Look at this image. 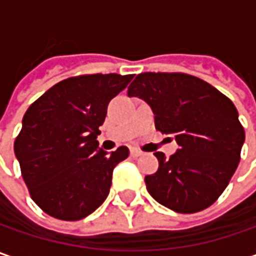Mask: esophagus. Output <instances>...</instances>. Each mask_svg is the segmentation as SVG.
<instances>
[{
    "instance_id": "1",
    "label": "esophagus",
    "mask_w": 256,
    "mask_h": 256,
    "mask_svg": "<svg viewBox=\"0 0 256 256\" xmlns=\"http://www.w3.org/2000/svg\"><path fill=\"white\" fill-rule=\"evenodd\" d=\"M141 155H144L142 151H140V150H131V156H134V158H138Z\"/></svg>"
}]
</instances>
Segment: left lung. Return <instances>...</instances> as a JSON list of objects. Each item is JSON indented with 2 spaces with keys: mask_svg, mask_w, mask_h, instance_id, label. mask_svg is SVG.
<instances>
[{
  "mask_svg": "<svg viewBox=\"0 0 256 256\" xmlns=\"http://www.w3.org/2000/svg\"><path fill=\"white\" fill-rule=\"evenodd\" d=\"M128 96L150 104L155 128L175 138L180 150L145 176L155 201L180 214L200 212L220 198L241 160L245 131L232 101L211 84L182 72H144Z\"/></svg>",
  "mask_w": 256,
  "mask_h": 256,
  "instance_id": "1",
  "label": "left lung"
}]
</instances>
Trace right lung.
<instances>
[{
	"instance_id": "1",
	"label": "right lung",
	"mask_w": 256,
	"mask_h": 256,
	"mask_svg": "<svg viewBox=\"0 0 256 256\" xmlns=\"http://www.w3.org/2000/svg\"><path fill=\"white\" fill-rule=\"evenodd\" d=\"M132 75L71 76L30 105L14 152L32 201L48 215L78 221L108 196L112 171L128 158L126 146L106 154L96 136L108 104Z\"/></svg>"
}]
</instances>
